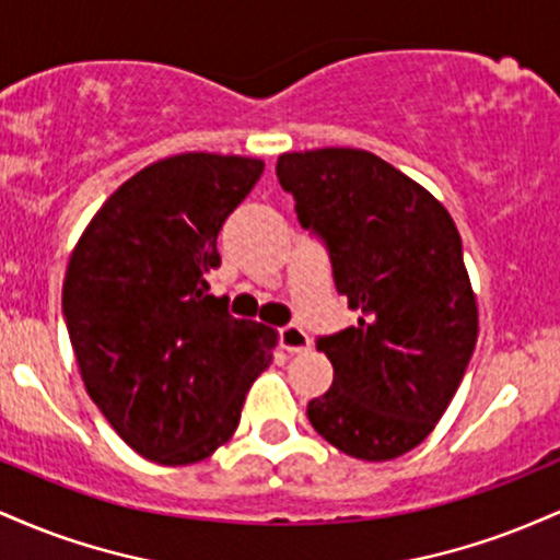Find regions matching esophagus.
<instances>
[{"label":"esophagus","mask_w":560,"mask_h":560,"mask_svg":"<svg viewBox=\"0 0 560 560\" xmlns=\"http://www.w3.org/2000/svg\"><path fill=\"white\" fill-rule=\"evenodd\" d=\"M311 345V337H307V331L302 329V326L289 324L281 329V347H284L287 352H307Z\"/></svg>","instance_id":"1"}]
</instances>
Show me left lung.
Here are the masks:
<instances>
[{
  "label": "left lung",
  "mask_w": 560,
  "mask_h": 560,
  "mask_svg": "<svg viewBox=\"0 0 560 560\" xmlns=\"http://www.w3.org/2000/svg\"><path fill=\"white\" fill-rule=\"evenodd\" d=\"M276 176L302 226L329 244L339 294L361 313L355 326L316 342L334 382L307 402V419L352 458H397L432 434L479 337L455 221L374 152H284Z\"/></svg>",
  "instance_id": "obj_1"
}]
</instances>
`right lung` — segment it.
Here are the masks:
<instances>
[{"label": "right lung", "mask_w": 560, "mask_h": 560, "mask_svg": "<svg viewBox=\"0 0 560 560\" xmlns=\"http://www.w3.org/2000/svg\"><path fill=\"white\" fill-rule=\"evenodd\" d=\"M258 158L182 152L133 173L70 253L62 313L83 387L128 447L186 466L226 445L279 331L208 294L218 231Z\"/></svg>", "instance_id": "1"}]
</instances>
